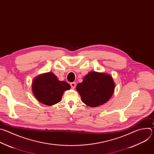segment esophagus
<instances>
[{
  "label": "esophagus",
  "mask_w": 154,
  "mask_h": 154,
  "mask_svg": "<svg viewBox=\"0 0 154 154\" xmlns=\"http://www.w3.org/2000/svg\"><path fill=\"white\" fill-rule=\"evenodd\" d=\"M76 85H77L76 82H72V83H71V87L72 88H75Z\"/></svg>",
  "instance_id": "34e87169"
}]
</instances>
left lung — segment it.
<instances>
[{
	"instance_id": "8db88e82",
	"label": "left lung",
	"mask_w": 154,
	"mask_h": 154,
	"mask_svg": "<svg viewBox=\"0 0 154 154\" xmlns=\"http://www.w3.org/2000/svg\"><path fill=\"white\" fill-rule=\"evenodd\" d=\"M115 88L112 75L95 71L88 72L76 86L82 102L90 107H97L108 102L112 97Z\"/></svg>"
}]
</instances>
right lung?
<instances>
[{"mask_svg": "<svg viewBox=\"0 0 154 154\" xmlns=\"http://www.w3.org/2000/svg\"><path fill=\"white\" fill-rule=\"evenodd\" d=\"M71 88L69 83L60 81L52 72H47L36 77L32 84V93L41 103L51 106L60 102L63 93Z\"/></svg>", "mask_w": 154, "mask_h": 154, "instance_id": "right-lung-1", "label": "right lung"}]
</instances>
